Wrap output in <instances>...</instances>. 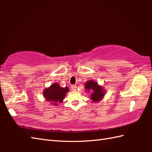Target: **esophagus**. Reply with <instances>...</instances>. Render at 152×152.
Returning a JSON list of instances; mask_svg holds the SVG:
<instances>
[{
    "label": "esophagus",
    "mask_w": 152,
    "mask_h": 152,
    "mask_svg": "<svg viewBox=\"0 0 152 152\" xmlns=\"http://www.w3.org/2000/svg\"><path fill=\"white\" fill-rule=\"evenodd\" d=\"M76 88H77V87L76 86H74V85L71 86V89H72V91H76Z\"/></svg>",
    "instance_id": "obj_1"
}]
</instances>
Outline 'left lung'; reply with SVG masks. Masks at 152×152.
<instances>
[{
    "label": "left lung",
    "mask_w": 152,
    "mask_h": 152,
    "mask_svg": "<svg viewBox=\"0 0 152 152\" xmlns=\"http://www.w3.org/2000/svg\"><path fill=\"white\" fill-rule=\"evenodd\" d=\"M85 91L90 93V99L93 102L101 101L105 95V90L95 80H90L85 83Z\"/></svg>",
    "instance_id": "1"
}]
</instances>
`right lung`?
Returning <instances> with one entry per match:
<instances>
[{"label": "right lung", "mask_w": 152, "mask_h": 152, "mask_svg": "<svg viewBox=\"0 0 152 152\" xmlns=\"http://www.w3.org/2000/svg\"><path fill=\"white\" fill-rule=\"evenodd\" d=\"M69 91V89L68 87L62 88L59 83H53L50 87L44 89L42 94L45 99L49 101L51 104L57 106L58 104L63 102Z\"/></svg>", "instance_id": "obj_1"}]
</instances>
